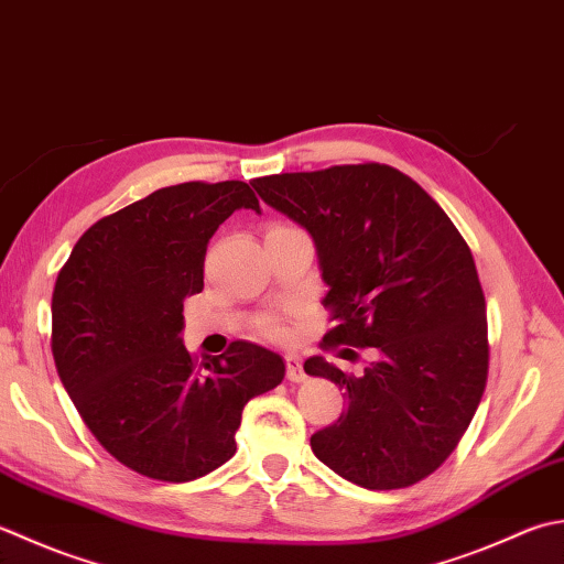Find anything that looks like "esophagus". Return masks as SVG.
<instances>
[{"instance_id": "1", "label": "esophagus", "mask_w": 564, "mask_h": 564, "mask_svg": "<svg viewBox=\"0 0 564 564\" xmlns=\"http://www.w3.org/2000/svg\"><path fill=\"white\" fill-rule=\"evenodd\" d=\"M285 379H289L291 383L305 381V371L301 367V361H297L295 357H285Z\"/></svg>"}]
</instances>
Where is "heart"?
<instances>
[{
    "label": "heart",
    "mask_w": 564,
    "mask_h": 564,
    "mask_svg": "<svg viewBox=\"0 0 564 564\" xmlns=\"http://www.w3.org/2000/svg\"><path fill=\"white\" fill-rule=\"evenodd\" d=\"M267 335H271V337H281L283 333H281V327L279 325H267Z\"/></svg>",
    "instance_id": "obj_1"
}]
</instances>
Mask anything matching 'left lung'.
I'll use <instances>...</instances> for the list:
<instances>
[{"instance_id": "1", "label": "left lung", "mask_w": 564, "mask_h": 564, "mask_svg": "<svg viewBox=\"0 0 564 564\" xmlns=\"http://www.w3.org/2000/svg\"><path fill=\"white\" fill-rule=\"evenodd\" d=\"M251 185L315 241L323 305L335 319L325 345L379 355L359 377L325 357L305 361V373L347 395L337 423L311 437L315 457L364 489L425 479L457 447L487 386V303L467 241L391 165H333Z\"/></svg>"}]
</instances>
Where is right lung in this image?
<instances>
[{
    "instance_id": "obj_1",
    "label": "right lung",
    "mask_w": 564,
    "mask_h": 564,
    "mask_svg": "<svg viewBox=\"0 0 564 564\" xmlns=\"http://www.w3.org/2000/svg\"><path fill=\"white\" fill-rule=\"evenodd\" d=\"M237 209L261 213L241 181L161 187L87 229L55 281L58 377L97 443L143 477L223 467L245 405L285 377L281 355L251 341L200 364L183 345V301L203 291L209 239Z\"/></svg>"
}]
</instances>
